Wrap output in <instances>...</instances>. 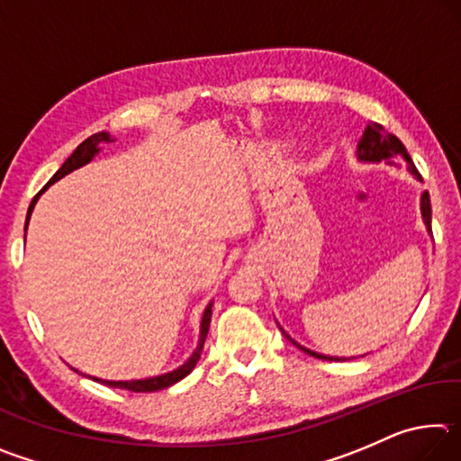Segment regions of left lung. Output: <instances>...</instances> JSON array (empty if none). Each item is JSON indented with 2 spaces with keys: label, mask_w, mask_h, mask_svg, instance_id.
<instances>
[{
  "label": "left lung",
  "mask_w": 461,
  "mask_h": 461,
  "mask_svg": "<svg viewBox=\"0 0 461 461\" xmlns=\"http://www.w3.org/2000/svg\"><path fill=\"white\" fill-rule=\"evenodd\" d=\"M356 158L360 162H370V165H374V162H386V165H390V167H407L409 173L415 176L417 181L423 183V178H420L419 170L415 168V165H412L407 148L402 146L399 138H396L394 134H388V131L376 122H370L368 126H366L360 142H357ZM420 217H423V223H425L427 231L431 233V199H429L427 191L420 194ZM280 331H283L285 338L291 341L293 346L303 349V352L309 354V356L319 357V360H354V357H335V356H325V354L313 352V349H309L305 346H301L299 341H294L291 335H288L283 330V327H280Z\"/></svg>",
  "instance_id": "1"
}]
</instances>
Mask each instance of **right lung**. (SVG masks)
<instances>
[{
	"instance_id": "obj_1",
	"label": "right lung",
	"mask_w": 461,
	"mask_h": 461,
	"mask_svg": "<svg viewBox=\"0 0 461 461\" xmlns=\"http://www.w3.org/2000/svg\"><path fill=\"white\" fill-rule=\"evenodd\" d=\"M109 142H115V138H113L112 134H109V131H97V134L89 136L87 140H85V142H81L79 146L75 148L73 154L68 156V158L65 160V165H62V167L57 170V173L52 175L50 181L42 186V191L36 194V197L32 199V203H30L24 231L28 230L30 215H32L34 205H36V201L41 199V194H42L46 189H49L50 185L60 181L62 176H67L68 173H73V170L81 168V167H85V165H89V162H91L93 158H95V156L101 152V148H104V146L109 144ZM24 238H26V236H24ZM212 307H213V301L209 303V305L205 307V311H203L201 325H199V341H197V348H194L193 354H191L189 357H186V360H185L181 366H178V368H175V370L165 372V374H158V376L136 378V380H105V378L89 376V374H83V372L75 370V368H73V370L83 374V376L93 378L95 382H101V384H107V386H112V388L131 390V393H154V390H162V388L173 386V384H176L178 380H183V378L186 376V374H191V370H193L194 366H197V362H199V357H201V354H203V343H205V338H207V333H209V323H212Z\"/></svg>"
}]
</instances>
